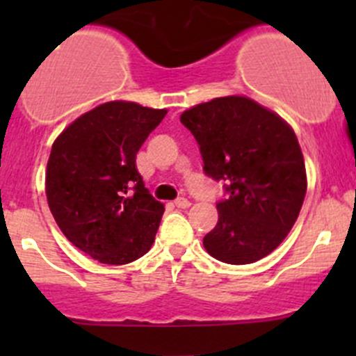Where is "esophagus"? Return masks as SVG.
<instances>
[{"label":"esophagus","instance_id":"esophagus-1","mask_svg":"<svg viewBox=\"0 0 356 356\" xmlns=\"http://www.w3.org/2000/svg\"><path fill=\"white\" fill-rule=\"evenodd\" d=\"M189 204H191V201H189L188 198H177V200H175V207H177V208H188Z\"/></svg>","mask_w":356,"mask_h":356}]
</instances>
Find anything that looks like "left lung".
Returning <instances> with one entry per match:
<instances>
[{
	"mask_svg": "<svg viewBox=\"0 0 356 356\" xmlns=\"http://www.w3.org/2000/svg\"><path fill=\"white\" fill-rule=\"evenodd\" d=\"M208 177L225 182L218 222L203 238L217 260L253 264L288 236L307 195L303 153L293 129L246 96H225L181 115Z\"/></svg>",
	"mask_w": 356,
	"mask_h": 356,
	"instance_id": "8db88e82",
	"label": "left lung"
}]
</instances>
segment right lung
I'll return each instance as SVG.
<instances>
[{"label":"right lung","instance_id":"add662e5","mask_svg":"<svg viewBox=\"0 0 356 356\" xmlns=\"http://www.w3.org/2000/svg\"><path fill=\"white\" fill-rule=\"evenodd\" d=\"M165 115L131 102L103 103L53 143L49 210L68 241L102 264H131L155 241L165 208L145 188L136 155Z\"/></svg>","mask_w":356,"mask_h":356}]
</instances>
